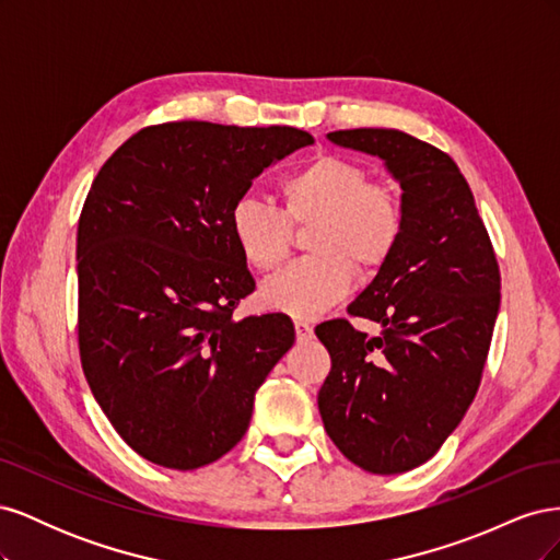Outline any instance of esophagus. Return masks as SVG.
<instances>
[{
    "label": "esophagus",
    "mask_w": 560,
    "mask_h": 560,
    "mask_svg": "<svg viewBox=\"0 0 560 560\" xmlns=\"http://www.w3.org/2000/svg\"><path fill=\"white\" fill-rule=\"evenodd\" d=\"M294 329H296V338L299 341H308V338H313V327L308 319H294Z\"/></svg>",
    "instance_id": "esophagus-1"
}]
</instances>
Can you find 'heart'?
Wrapping results in <instances>:
<instances>
[{
	"instance_id": "1",
	"label": "heart",
	"mask_w": 560,
	"mask_h": 560,
	"mask_svg": "<svg viewBox=\"0 0 560 560\" xmlns=\"http://www.w3.org/2000/svg\"><path fill=\"white\" fill-rule=\"evenodd\" d=\"M280 196L282 210L264 198L241 196L231 206L229 226L245 261L270 270L290 254L289 222H317L311 247L319 257L290 264L261 287L266 306L294 317H315L336 306L352 290V261L381 266L401 235L399 198L341 156L322 154L299 165L282 177Z\"/></svg>"
}]
</instances>
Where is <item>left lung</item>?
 I'll return each mask as SVG.
<instances>
[{
  "label": "left lung",
  "instance_id": "obj_1",
  "mask_svg": "<svg viewBox=\"0 0 560 560\" xmlns=\"http://www.w3.org/2000/svg\"><path fill=\"white\" fill-rule=\"evenodd\" d=\"M378 156L401 186V235L348 313L315 329L331 354L317 406L350 463L371 474L409 471L442 448L477 395L500 311V268L455 161L393 128L329 132Z\"/></svg>",
  "mask_w": 560,
  "mask_h": 560
}]
</instances>
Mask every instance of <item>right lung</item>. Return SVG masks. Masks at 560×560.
<instances>
[{
  "label": "right lung",
  "mask_w": 560,
  "mask_h": 560,
  "mask_svg": "<svg viewBox=\"0 0 560 560\" xmlns=\"http://www.w3.org/2000/svg\"><path fill=\"white\" fill-rule=\"evenodd\" d=\"M313 142L290 126L173 121L135 132L93 179L77 233L81 366L149 463L198 469L229 453L292 348L287 315L233 317L254 278L229 212L270 163Z\"/></svg>",
  "instance_id": "obj_1"
}]
</instances>
